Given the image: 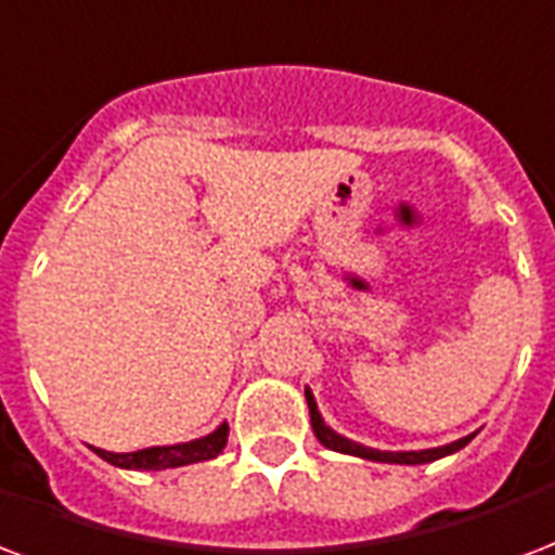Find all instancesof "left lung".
<instances>
[{"instance_id": "1", "label": "left lung", "mask_w": 555, "mask_h": 555, "mask_svg": "<svg viewBox=\"0 0 555 555\" xmlns=\"http://www.w3.org/2000/svg\"><path fill=\"white\" fill-rule=\"evenodd\" d=\"M306 400H309V414H311V429L318 435V441L323 447H330V450H338V453L347 455H359V459H371V462H388V465H424V462H435V459H441V455H450L455 450H462L465 444H470V438L474 435H465V438H459L453 444L444 447H433V450H409V453H388V450H371V447H361L350 438H344L335 429L323 424V417L318 412V403H314V397L306 388Z\"/></svg>"}]
</instances>
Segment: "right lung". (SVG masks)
I'll return each instance as SVG.
<instances>
[{
	"label": "right lung",
	"mask_w": 555,
	"mask_h": 555,
	"mask_svg": "<svg viewBox=\"0 0 555 555\" xmlns=\"http://www.w3.org/2000/svg\"><path fill=\"white\" fill-rule=\"evenodd\" d=\"M225 438H229V426H217L215 433L188 441V444H173V447H146L138 453H108V450H96L93 453L102 455L105 462L117 467H129V470H167V467H182L194 465V462H205V459H215L223 453Z\"/></svg>",
	"instance_id": "obj_1"
}]
</instances>
